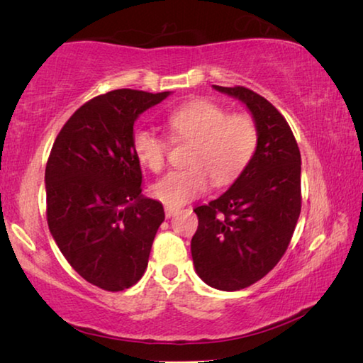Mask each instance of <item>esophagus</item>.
Wrapping results in <instances>:
<instances>
[{
    "label": "esophagus",
    "instance_id": "1",
    "mask_svg": "<svg viewBox=\"0 0 363 363\" xmlns=\"http://www.w3.org/2000/svg\"><path fill=\"white\" fill-rule=\"evenodd\" d=\"M176 213H177V208H171V206H167V208H164V214H167V218L174 216Z\"/></svg>",
    "mask_w": 363,
    "mask_h": 363
}]
</instances>
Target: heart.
Here are the masks:
<instances>
[{
    "mask_svg": "<svg viewBox=\"0 0 363 363\" xmlns=\"http://www.w3.org/2000/svg\"><path fill=\"white\" fill-rule=\"evenodd\" d=\"M171 136L192 143L187 169L169 171L153 184L158 201L179 208L203 195L211 179L216 186L235 181L248 167L257 145V128L250 115H229L210 101H194L173 110L167 118ZM133 152L140 164L160 171L167 158V143L157 133L139 128L133 134Z\"/></svg>",
    "mask_w": 363,
    "mask_h": 363,
    "instance_id": "1",
    "label": "heart"
}]
</instances>
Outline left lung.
Segmentation results:
<instances>
[{
	"label": "left lung",
	"mask_w": 363,
	"mask_h": 363,
	"mask_svg": "<svg viewBox=\"0 0 363 363\" xmlns=\"http://www.w3.org/2000/svg\"><path fill=\"white\" fill-rule=\"evenodd\" d=\"M240 101L257 128L256 152L229 190L195 208L194 267L216 290L237 291L269 274L285 255L301 213V153L286 120L251 89L213 84Z\"/></svg>",
	"instance_id": "1"
}]
</instances>
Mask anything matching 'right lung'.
Segmentation results:
<instances>
[{
	"instance_id": "right-lung-1",
	"label": "right lung",
	"mask_w": 363,
	"mask_h": 363,
	"mask_svg": "<svg viewBox=\"0 0 363 363\" xmlns=\"http://www.w3.org/2000/svg\"><path fill=\"white\" fill-rule=\"evenodd\" d=\"M171 94L116 89L73 113L46 164V214L54 242L82 277L121 291L143 277L163 205L147 199L133 152L134 123Z\"/></svg>"
}]
</instances>
